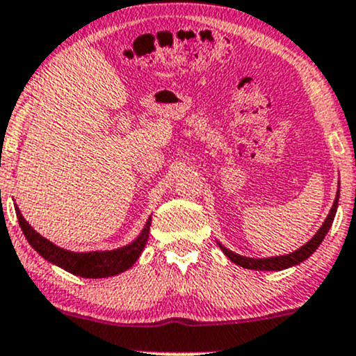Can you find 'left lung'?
<instances>
[{
	"label": "left lung",
	"instance_id": "left-lung-1",
	"mask_svg": "<svg viewBox=\"0 0 356 356\" xmlns=\"http://www.w3.org/2000/svg\"><path fill=\"white\" fill-rule=\"evenodd\" d=\"M338 191H340V190H338ZM338 198H340V193H337V198H335V202H333L332 210H330L327 220H325V223L321 225V228L315 233V236H313L312 240L308 241V243H305L302 248L295 250L293 253L283 254V257H271V258H248V257H241V254L229 252V250L225 248L223 245H220L221 252L227 254V257L233 263H236V265L243 266V268H248V270L280 271V270H285V268H290V266L298 265V263L307 260L308 257H312L313 252H315V250L321 245L323 238L327 236L328 229L332 228L333 218H335V213H337V208H338Z\"/></svg>",
	"mask_w": 356,
	"mask_h": 356
}]
</instances>
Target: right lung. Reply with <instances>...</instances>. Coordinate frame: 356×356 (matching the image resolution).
<instances>
[{"label": "right lung", "mask_w": 356, "mask_h": 356, "mask_svg": "<svg viewBox=\"0 0 356 356\" xmlns=\"http://www.w3.org/2000/svg\"><path fill=\"white\" fill-rule=\"evenodd\" d=\"M16 210V216H18L19 227L23 229L24 236H26L28 243L36 250L44 260H48L53 265L60 266V268L70 271V273L76 275L81 278H106L118 275L131 268L135 261L140 258L141 252H143L146 241H148L149 235V225H152V218L146 221L143 232L136 238L133 243H129L123 248L113 250V252H90V253H73L68 250H63L60 246L53 245L40 233H36L31 228V225L23 218L18 208Z\"/></svg>", "instance_id": "obj_1"}]
</instances>
